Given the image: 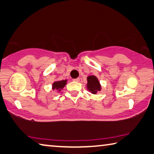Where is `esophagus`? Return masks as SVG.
Here are the masks:
<instances>
[{
  "label": "esophagus",
  "mask_w": 154,
  "mask_h": 154,
  "mask_svg": "<svg viewBox=\"0 0 154 154\" xmlns=\"http://www.w3.org/2000/svg\"><path fill=\"white\" fill-rule=\"evenodd\" d=\"M79 80H80V79H79V78H78V79H73V81H74V82H79Z\"/></svg>",
  "instance_id": "obj_1"
}]
</instances>
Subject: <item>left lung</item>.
Returning a JSON list of instances; mask_svg holds the SVG:
<instances>
[{
	"mask_svg": "<svg viewBox=\"0 0 154 154\" xmlns=\"http://www.w3.org/2000/svg\"><path fill=\"white\" fill-rule=\"evenodd\" d=\"M87 88L93 94H96L101 90V86L97 79L94 75H90L87 78Z\"/></svg>",
	"mask_w": 154,
	"mask_h": 154,
	"instance_id": "left-lung-1",
	"label": "left lung"
}]
</instances>
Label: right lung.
Wrapping results in <instances>:
<instances>
[{"mask_svg":"<svg viewBox=\"0 0 154 154\" xmlns=\"http://www.w3.org/2000/svg\"><path fill=\"white\" fill-rule=\"evenodd\" d=\"M67 80H60V81L55 82L53 84V89H57L60 91L61 88H63L66 85Z\"/></svg>","mask_w":154,"mask_h":154,"instance_id":"right-lung-1","label":"right lung"}]
</instances>
